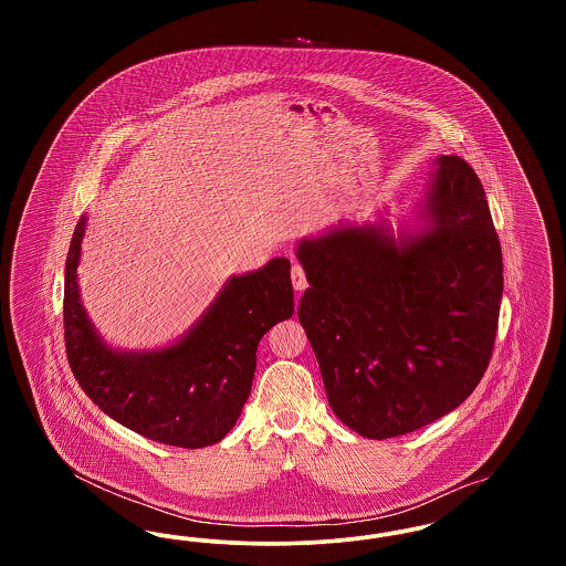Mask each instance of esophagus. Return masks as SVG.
<instances>
[{
    "label": "esophagus",
    "mask_w": 566,
    "mask_h": 566,
    "mask_svg": "<svg viewBox=\"0 0 566 566\" xmlns=\"http://www.w3.org/2000/svg\"><path fill=\"white\" fill-rule=\"evenodd\" d=\"M291 277H293V286H295V291H305V289H307V277H305V270H303V265L293 263Z\"/></svg>",
    "instance_id": "34e87169"
}]
</instances>
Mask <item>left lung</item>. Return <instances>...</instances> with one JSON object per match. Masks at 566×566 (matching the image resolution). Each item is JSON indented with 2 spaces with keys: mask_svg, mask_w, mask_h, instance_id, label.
Returning <instances> with one entry per match:
<instances>
[{
  "mask_svg": "<svg viewBox=\"0 0 566 566\" xmlns=\"http://www.w3.org/2000/svg\"><path fill=\"white\" fill-rule=\"evenodd\" d=\"M427 199L431 227L416 238L342 227L296 250L310 282L298 321L326 399L369 439L418 431L457 409L496 339L503 254L482 182L469 163L441 155Z\"/></svg>",
  "mask_w": 566,
  "mask_h": 566,
  "instance_id": "1",
  "label": "left lung"
}]
</instances>
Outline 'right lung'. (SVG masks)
Instances as JSON below:
<instances>
[{
	"label": "right lung",
	"mask_w": 566,
	"mask_h": 566,
	"mask_svg": "<svg viewBox=\"0 0 566 566\" xmlns=\"http://www.w3.org/2000/svg\"><path fill=\"white\" fill-rule=\"evenodd\" d=\"M84 216L65 263L67 360L82 390L109 418L153 441L206 448L233 429L252 388L256 346L293 316L291 261L231 277L189 335L159 352H114L88 323L76 282Z\"/></svg>",
	"instance_id": "1"
}]
</instances>
